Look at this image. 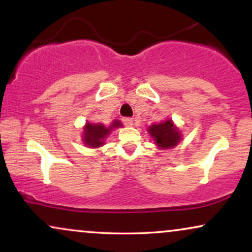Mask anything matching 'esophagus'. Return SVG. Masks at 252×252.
<instances>
[{
    "label": "esophagus",
    "mask_w": 252,
    "mask_h": 252,
    "mask_svg": "<svg viewBox=\"0 0 252 252\" xmlns=\"http://www.w3.org/2000/svg\"><path fill=\"white\" fill-rule=\"evenodd\" d=\"M122 121H123V123L126 124V126H132V118H130V117H124Z\"/></svg>",
    "instance_id": "1"
}]
</instances>
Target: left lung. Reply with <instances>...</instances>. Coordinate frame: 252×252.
I'll return each instance as SVG.
<instances>
[{"instance_id": "1", "label": "left lung", "mask_w": 252, "mask_h": 252, "mask_svg": "<svg viewBox=\"0 0 252 252\" xmlns=\"http://www.w3.org/2000/svg\"><path fill=\"white\" fill-rule=\"evenodd\" d=\"M148 132L155 141L156 146L161 149L173 148L181 141L180 130L176 128L172 120L153 124L149 126Z\"/></svg>"}]
</instances>
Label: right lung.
<instances>
[{"instance_id": "add662e5", "label": "right lung", "mask_w": 252, "mask_h": 252, "mask_svg": "<svg viewBox=\"0 0 252 252\" xmlns=\"http://www.w3.org/2000/svg\"><path fill=\"white\" fill-rule=\"evenodd\" d=\"M122 126L120 121H114L109 126L102 123H86L84 126L83 141L90 148H98L104 144V140L114 129Z\"/></svg>"}]
</instances>
